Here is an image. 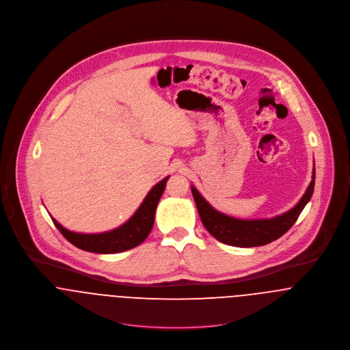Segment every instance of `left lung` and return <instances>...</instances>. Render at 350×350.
<instances>
[{
    "label": "left lung",
    "mask_w": 350,
    "mask_h": 350,
    "mask_svg": "<svg viewBox=\"0 0 350 350\" xmlns=\"http://www.w3.org/2000/svg\"><path fill=\"white\" fill-rule=\"evenodd\" d=\"M315 185V168L312 171V180L301 197L299 203L284 213L283 215L271 218V219H237L228 217L217 210H214L203 197L197 191L196 187H191V193L196 200L200 221L207 229V232L215 237L218 241L239 247V248H252L267 245L279 237H282L286 232H288L293 225L297 222L298 217L311 198Z\"/></svg>",
    "instance_id": "1"
}]
</instances>
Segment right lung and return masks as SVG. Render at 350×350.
<instances>
[{"label": "right lung", "instance_id": "right-lung-1", "mask_svg": "<svg viewBox=\"0 0 350 350\" xmlns=\"http://www.w3.org/2000/svg\"><path fill=\"white\" fill-rule=\"evenodd\" d=\"M167 180L168 176L160 180L148 193L133 217L114 230L100 234H81L64 229L53 218L52 221L57 230L64 236V239L79 250L93 253H118L132 250L140 245L148 237L154 221L156 206L161 198V194L164 193Z\"/></svg>", "mask_w": 350, "mask_h": 350}]
</instances>
